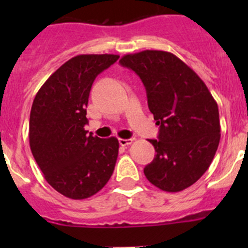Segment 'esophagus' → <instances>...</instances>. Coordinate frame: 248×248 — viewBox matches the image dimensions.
<instances>
[{"mask_svg": "<svg viewBox=\"0 0 248 248\" xmlns=\"http://www.w3.org/2000/svg\"><path fill=\"white\" fill-rule=\"evenodd\" d=\"M119 142L121 146H128L133 142V139H119Z\"/></svg>", "mask_w": 248, "mask_h": 248, "instance_id": "1", "label": "esophagus"}]
</instances>
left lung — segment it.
Wrapping results in <instances>:
<instances>
[{
	"instance_id": "8db88e82",
	"label": "left lung",
	"mask_w": 248,
	"mask_h": 248,
	"mask_svg": "<svg viewBox=\"0 0 248 248\" xmlns=\"http://www.w3.org/2000/svg\"><path fill=\"white\" fill-rule=\"evenodd\" d=\"M138 74L147 104L159 126L146 179L166 192H180L209 169L221 139L218 107L198 74L174 54L144 50L121 57Z\"/></svg>"
}]
</instances>
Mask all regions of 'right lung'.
<instances>
[{
    "instance_id": "obj_1",
    "label": "right lung",
    "mask_w": 248,
    "mask_h": 248,
    "mask_svg": "<svg viewBox=\"0 0 248 248\" xmlns=\"http://www.w3.org/2000/svg\"><path fill=\"white\" fill-rule=\"evenodd\" d=\"M119 55H78L51 74L37 92L30 114V147L47 184L67 198L101 191L119 155L115 137L87 136L86 107L92 84Z\"/></svg>"
}]
</instances>
